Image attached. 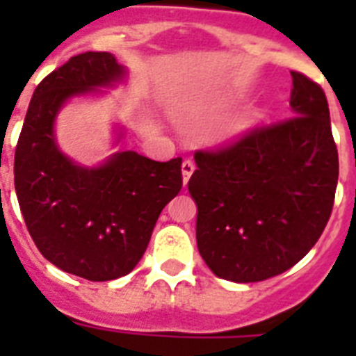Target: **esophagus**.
<instances>
[{
  "mask_svg": "<svg viewBox=\"0 0 356 356\" xmlns=\"http://www.w3.org/2000/svg\"><path fill=\"white\" fill-rule=\"evenodd\" d=\"M195 170V164L190 159H186V161L183 162V166H181V172H183V184H186L190 181V175L194 173Z\"/></svg>",
  "mask_w": 356,
  "mask_h": 356,
  "instance_id": "esophagus-1",
  "label": "esophagus"
}]
</instances>
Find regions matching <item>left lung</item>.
Returning <instances> with one entry per match:
<instances>
[{
	"label": "left lung",
	"mask_w": 356,
	"mask_h": 356,
	"mask_svg": "<svg viewBox=\"0 0 356 356\" xmlns=\"http://www.w3.org/2000/svg\"><path fill=\"white\" fill-rule=\"evenodd\" d=\"M292 74L288 120L236 144L197 151L188 192L197 249L212 273L257 282L298 264L331 218L338 151L320 85Z\"/></svg>",
	"instance_id": "left-lung-1"
}]
</instances>
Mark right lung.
<instances>
[{"mask_svg": "<svg viewBox=\"0 0 356 356\" xmlns=\"http://www.w3.org/2000/svg\"><path fill=\"white\" fill-rule=\"evenodd\" d=\"M127 75L113 53L72 57L36 86L14 153V188L33 242L51 264L88 281L127 275L162 209L183 186L181 162L116 151L83 166L60 151L55 120L74 97L103 94ZM116 133V142L123 138Z\"/></svg>", "mask_w": 356, "mask_h": 356, "instance_id": "add662e5", "label": "right lung"}]
</instances>
